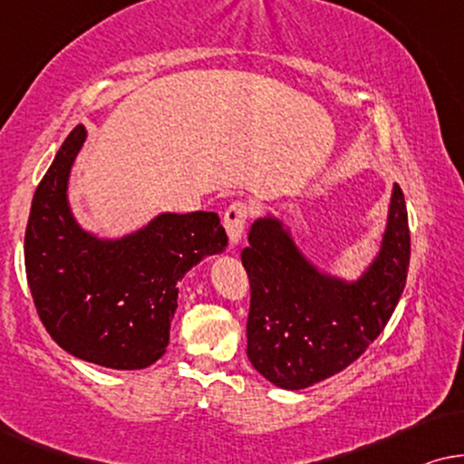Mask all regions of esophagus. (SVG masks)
<instances>
[{
    "mask_svg": "<svg viewBox=\"0 0 464 464\" xmlns=\"http://www.w3.org/2000/svg\"><path fill=\"white\" fill-rule=\"evenodd\" d=\"M246 220H247V206L241 204V201H235L229 208H227L223 225L227 229V235H229L231 246H239L241 237H244L246 231Z\"/></svg>",
    "mask_w": 464,
    "mask_h": 464,
    "instance_id": "obj_1",
    "label": "esophagus"
}]
</instances>
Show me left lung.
Wrapping results in <instances>:
<instances>
[{"label": "left lung", "instance_id": "obj_1", "mask_svg": "<svg viewBox=\"0 0 464 464\" xmlns=\"http://www.w3.org/2000/svg\"><path fill=\"white\" fill-rule=\"evenodd\" d=\"M247 241L241 250L252 290L247 357L285 391L306 389L353 363L387 325L406 285L410 229L397 185L378 250L353 279L306 256L276 214L254 220Z\"/></svg>", "mask_w": 464, "mask_h": 464}]
</instances>
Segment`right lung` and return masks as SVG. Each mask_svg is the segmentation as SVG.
I'll use <instances>...</instances> for the list:
<instances>
[{
	"instance_id": "obj_1",
	"label": "right lung",
	"mask_w": 464,
	"mask_h": 464,
	"mask_svg": "<svg viewBox=\"0 0 464 464\" xmlns=\"http://www.w3.org/2000/svg\"><path fill=\"white\" fill-rule=\"evenodd\" d=\"M88 130L77 126L39 182L24 233V269L39 319L58 347L111 370H142L166 353L179 284L223 254L217 212H160L120 237L83 229L69 176Z\"/></svg>"
}]
</instances>
